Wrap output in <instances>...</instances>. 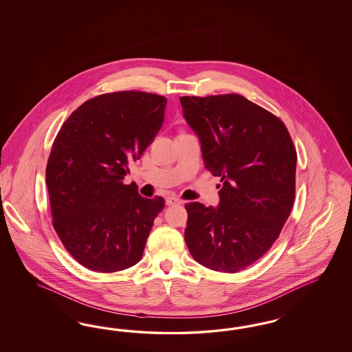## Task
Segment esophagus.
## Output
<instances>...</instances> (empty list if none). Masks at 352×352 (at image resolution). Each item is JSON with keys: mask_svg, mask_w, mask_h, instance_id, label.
<instances>
[{"mask_svg": "<svg viewBox=\"0 0 352 352\" xmlns=\"http://www.w3.org/2000/svg\"><path fill=\"white\" fill-rule=\"evenodd\" d=\"M175 204H183L181 199H177V197H168L166 199V205H175Z\"/></svg>", "mask_w": 352, "mask_h": 352, "instance_id": "esophagus-1", "label": "esophagus"}]
</instances>
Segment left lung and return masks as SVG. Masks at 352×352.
Returning a JSON list of instances; mask_svg holds the SVG:
<instances>
[{
  "mask_svg": "<svg viewBox=\"0 0 352 352\" xmlns=\"http://www.w3.org/2000/svg\"><path fill=\"white\" fill-rule=\"evenodd\" d=\"M205 168L221 177L217 208L186 204L184 240L196 262L234 274L276 241L296 196L297 152L284 122L239 94L181 96Z\"/></svg>",
  "mask_w": 352,
  "mask_h": 352,
  "instance_id": "8db88e82",
  "label": "left lung"
}]
</instances>
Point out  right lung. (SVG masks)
Wrapping results in <instances>:
<instances>
[{"label":"right lung","mask_w":352,"mask_h":352,"mask_svg":"<svg viewBox=\"0 0 352 352\" xmlns=\"http://www.w3.org/2000/svg\"><path fill=\"white\" fill-rule=\"evenodd\" d=\"M165 96L116 91L91 98L67 118L46 165L54 230L68 253L96 272L137 265L161 196L142 197L124 184L164 122Z\"/></svg>","instance_id":"obj_1"}]
</instances>
